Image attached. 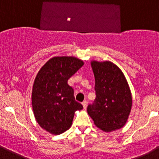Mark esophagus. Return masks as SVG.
Returning <instances> with one entry per match:
<instances>
[{
    "mask_svg": "<svg viewBox=\"0 0 159 159\" xmlns=\"http://www.w3.org/2000/svg\"><path fill=\"white\" fill-rule=\"evenodd\" d=\"M83 106H84V109H86L87 108V105H88V102H87V100H84V102H82Z\"/></svg>",
    "mask_w": 159,
    "mask_h": 159,
    "instance_id": "esophagus-1",
    "label": "esophagus"
}]
</instances>
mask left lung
<instances>
[{
    "mask_svg": "<svg viewBox=\"0 0 159 159\" xmlns=\"http://www.w3.org/2000/svg\"><path fill=\"white\" fill-rule=\"evenodd\" d=\"M95 75V99L88 113L97 127L105 131L121 128L132 105L130 88L119 67L109 61L92 62Z\"/></svg>",
    "mask_w": 159,
    "mask_h": 159,
    "instance_id": "8db88e82",
    "label": "left lung"
}]
</instances>
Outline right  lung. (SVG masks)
<instances>
[{
  "instance_id": "1",
  "label": "right lung",
  "mask_w": 159,
  "mask_h": 159,
  "mask_svg": "<svg viewBox=\"0 0 159 159\" xmlns=\"http://www.w3.org/2000/svg\"><path fill=\"white\" fill-rule=\"evenodd\" d=\"M83 65L82 60L75 57H53L35 79L32 93L35 118L42 128L52 134H60L68 130L75 111L83 109L67 84Z\"/></svg>"
}]
</instances>
